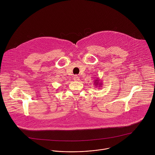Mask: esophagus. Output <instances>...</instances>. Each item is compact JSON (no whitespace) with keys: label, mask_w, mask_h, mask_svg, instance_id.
<instances>
[{"label":"esophagus","mask_w":155,"mask_h":155,"mask_svg":"<svg viewBox=\"0 0 155 155\" xmlns=\"http://www.w3.org/2000/svg\"><path fill=\"white\" fill-rule=\"evenodd\" d=\"M73 79H74V81H79L80 80V78H79V77L78 76L75 75V76H74Z\"/></svg>","instance_id":"obj_1"}]
</instances>
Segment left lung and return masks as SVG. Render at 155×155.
<instances>
[{
  "label": "left lung",
  "instance_id": "1",
  "mask_svg": "<svg viewBox=\"0 0 155 155\" xmlns=\"http://www.w3.org/2000/svg\"><path fill=\"white\" fill-rule=\"evenodd\" d=\"M94 85L95 87H102L103 85V83L102 82H100V80L98 79V78H97L96 80H95L94 81Z\"/></svg>",
  "mask_w": 155,
  "mask_h": 155
}]
</instances>
